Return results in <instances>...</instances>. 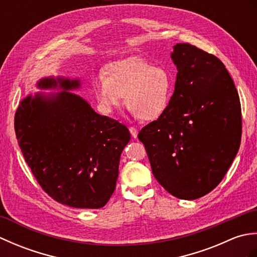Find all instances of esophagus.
Masks as SVG:
<instances>
[{"instance_id": "obj_1", "label": "esophagus", "mask_w": 257, "mask_h": 257, "mask_svg": "<svg viewBox=\"0 0 257 257\" xmlns=\"http://www.w3.org/2000/svg\"><path fill=\"white\" fill-rule=\"evenodd\" d=\"M129 130H130V134H132V136H133V138H137V136H138V130L136 129L135 127H129Z\"/></svg>"}]
</instances>
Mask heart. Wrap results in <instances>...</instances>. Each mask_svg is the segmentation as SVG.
Listing matches in <instances>:
<instances>
[{
    "instance_id": "b5f03b06",
    "label": "heart",
    "mask_w": 257,
    "mask_h": 257,
    "mask_svg": "<svg viewBox=\"0 0 257 257\" xmlns=\"http://www.w3.org/2000/svg\"><path fill=\"white\" fill-rule=\"evenodd\" d=\"M171 74L145 58L130 57L112 63L105 76L92 79V90L102 111L111 112L123 102L144 121L159 119L170 105L173 94Z\"/></svg>"
}]
</instances>
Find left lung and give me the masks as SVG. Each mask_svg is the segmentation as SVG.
Returning a JSON list of instances; mask_svg holds the SVG:
<instances>
[{
	"instance_id": "obj_1",
	"label": "left lung",
	"mask_w": 257,
	"mask_h": 257,
	"mask_svg": "<svg viewBox=\"0 0 257 257\" xmlns=\"http://www.w3.org/2000/svg\"><path fill=\"white\" fill-rule=\"evenodd\" d=\"M171 58L178 74L170 105L138 138L157 181L176 198L195 200L217 187L236 157L241 102L216 56L180 43Z\"/></svg>"
}]
</instances>
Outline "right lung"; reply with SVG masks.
I'll return each instance as SVG.
<instances>
[{"label":"right lung","instance_id":"obj_1","mask_svg":"<svg viewBox=\"0 0 257 257\" xmlns=\"http://www.w3.org/2000/svg\"><path fill=\"white\" fill-rule=\"evenodd\" d=\"M20 102L16 139L38 184L52 199L77 209H100L110 199L118 178L120 155L129 143L128 128L98 114L83 98L66 91L79 80L44 78L43 89Z\"/></svg>","mask_w":257,"mask_h":257}]
</instances>
